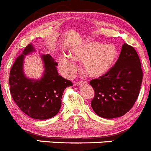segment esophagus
I'll return each instance as SVG.
<instances>
[{
    "label": "esophagus",
    "instance_id": "esophagus-1",
    "mask_svg": "<svg viewBox=\"0 0 151 151\" xmlns=\"http://www.w3.org/2000/svg\"><path fill=\"white\" fill-rule=\"evenodd\" d=\"M86 81H77V82H76V85H77V86H79V85H85L86 84Z\"/></svg>",
    "mask_w": 151,
    "mask_h": 151
}]
</instances>
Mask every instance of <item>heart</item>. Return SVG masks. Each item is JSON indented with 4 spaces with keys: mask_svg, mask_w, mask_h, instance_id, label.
I'll return each mask as SVG.
<instances>
[{
    "mask_svg": "<svg viewBox=\"0 0 151 151\" xmlns=\"http://www.w3.org/2000/svg\"><path fill=\"white\" fill-rule=\"evenodd\" d=\"M69 55H61L58 58L60 68L67 76H70L76 69L73 59L84 62V70L91 78H99L108 74L115 65L118 52L112 44L104 45L91 42L74 46Z\"/></svg>",
    "mask_w": 151,
    "mask_h": 151,
    "instance_id": "obj_1",
    "label": "heart"
}]
</instances>
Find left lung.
Wrapping results in <instances>:
<instances>
[{
    "instance_id": "1",
    "label": "left lung",
    "mask_w": 151,
    "mask_h": 151,
    "mask_svg": "<svg viewBox=\"0 0 151 151\" xmlns=\"http://www.w3.org/2000/svg\"><path fill=\"white\" fill-rule=\"evenodd\" d=\"M143 78L139 57L135 48L124 43L113 69L93 79L95 91L91 107L97 115L111 119L127 114L139 96Z\"/></svg>"
}]
</instances>
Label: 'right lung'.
Instances as JSON below:
<instances>
[{
    "label": "right lung",
    "instance_id": "add662e5",
    "mask_svg": "<svg viewBox=\"0 0 151 151\" xmlns=\"http://www.w3.org/2000/svg\"><path fill=\"white\" fill-rule=\"evenodd\" d=\"M33 52L35 48L30 43L12 65L9 78L10 93L24 114L34 119L45 120L58 113L63 91L73 86V83L59 76L58 63L48 54L40 55L44 67L42 77L40 79L27 78L24 73V59Z\"/></svg>",
    "mask_w": 151,
    "mask_h": 151
}]
</instances>
